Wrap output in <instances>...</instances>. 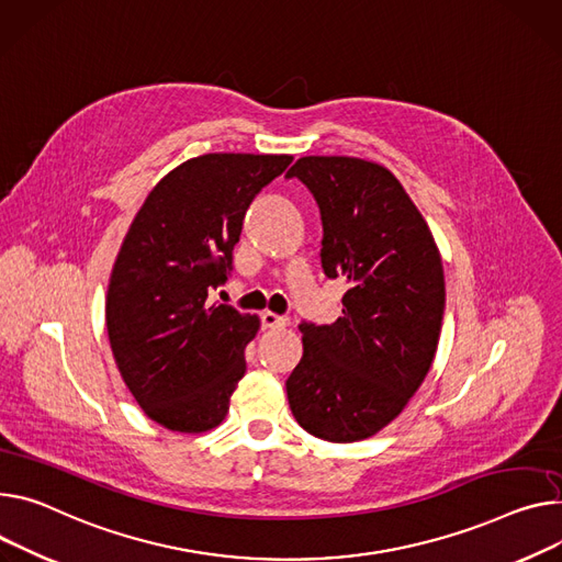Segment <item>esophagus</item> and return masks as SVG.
Listing matches in <instances>:
<instances>
[{
    "instance_id": "esophagus-1",
    "label": "esophagus",
    "mask_w": 562,
    "mask_h": 562,
    "mask_svg": "<svg viewBox=\"0 0 562 562\" xmlns=\"http://www.w3.org/2000/svg\"><path fill=\"white\" fill-rule=\"evenodd\" d=\"M261 324H263V328H285L290 324V319L285 315L266 311V313H261Z\"/></svg>"
}]
</instances>
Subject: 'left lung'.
<instances>
[{
	"label": "left lung",
	"instance_id": "left-lung-1",
	"mask_svg": "<svg viewBox=\"0 0 562 562\" xmlns=\"http://www.w3.org/2000/svg\"><path fill=\"white\" fill-rule=\"evenodd\" d=\"M285 178L319 206L324 274L349 283L337 322L299 324L304 358L285 380L290 409L313 437L362 441L403 412L435 360L446 308L441 256L380 164L301 157Z\"/></svg>",
	"mask_w": 562,
	"mask_h": 562
}]
</instances>
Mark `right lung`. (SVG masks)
Here are the masks:
<instances>
[{
  "label": "right lung",
  "mask_w": 562,
  "mask_h": 562,
  "mask_svg": "<svg viewBox=\"0 0 562 562\" xmlns=\"http://www.w3.org/2000/svg\"><path fill=\"white\" fill-rule=\"evenodd\" d=\"M290 155L209 153L150 191L110 277L105 324L123 382L172 431H206L245 375L256 315L213 304L234 270V245L254 198Z\"/></svg>",
  "instance_id": "add662e5"
}]
</instances>
